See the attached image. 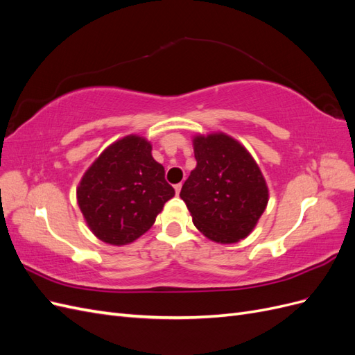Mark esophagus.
<instances>
[{"label":"esophagus","instance_id":"esophagus-1","mask_svg":"<svg viewBox=\"0 0 355 355\" xmlns=\"http://www.w3.org/2000/svg\"><path fill=\"white\" fill-rule=\"evenodd\" d=\"M180 189H182V184H178V185H175V191H176V194H178V196L180 194Z\"/></svg>","mask_w":355,"mask_h":355}]
</instances>
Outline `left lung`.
<instances>
[{
  "label": "left lung",
  "mask_w": 355,
  "mask_h": 355,
  "mask_svg": "<svg viewBox=\"0 0 355 355\" xmlns=\"http://www.w3.org/2000/svg\"><path fill=\"white\" fill-rule=\"evenodd\" d=\"M197 167L180 191L200 232L220 244L249 235L268 204V187L247 149L225 133L194 137Z\"/></svg>",
  "instance_id": "1"
}]
</instances>
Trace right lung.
<instances>
[{
    "instance_id": "obj_1",
    "label": "right lung",
    "mask_w": 355,
    "mask_h": 355,
    "mask_svg": "<svg viewBox=\"0 0 355 355\" xmlns=\"http://www.w3.org/2000/svg\"><path fill=\"white\" fill-rule=\"evenodd\" d=\"M151 151L145 137L125 136L106 148L84 173L77 188L78 206L99 240L114 245L135 241L175 196Z\"/></svg>"
}]
</instances>
